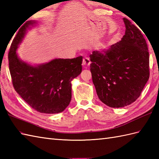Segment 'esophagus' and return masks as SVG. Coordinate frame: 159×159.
<instances>
[{
	"mask_svg": "<svg viewBox=\"0 0 159 159\" xmlns=\"http://www.w3.org/2000/svg\"><path fill=\"white\" fill-rule=\"evenodd\" d=\"M91 63V61H90V59L88 58V57H85V58L83 59V66L84 67H87Z\"/></svg>",
	"mask_w": 159,
	"mask_h": 159,
	"instance_id": "obj_1",
	"label": "esophagus"
}]
</instances>
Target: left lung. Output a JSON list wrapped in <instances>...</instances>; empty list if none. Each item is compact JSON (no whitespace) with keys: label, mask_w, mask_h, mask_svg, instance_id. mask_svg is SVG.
<instances>
[{"label":"left lung","mask_w":159,"mask_h":159,"mask_svg":"<svg viewBox=\"0 0 159 159\" xmlns=\"http://www.w3.org/2000/svg\"><path fill=\"white\" fill-rule=\"evenodd\" d=\"M126 31L121 41L90 55V70L99 99L121 108L134 102L149 79V52L140 30L123 18Z\"/></svg>","instance_id":"obj_1"}]
</instances>
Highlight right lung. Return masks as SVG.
I'll use <instances>...</instances> for the list:
<instances>
[{"label":"right lung","mask_w":159,"mask_h":159,"mask_svg":"<svg viewBox=\"0 0 159 159\" xmlns=\"http://www.w3.org/2000/svg\"><path fill=\"white\" fill-rule=\"evenodd\" d=\"M35 21H27L17 33L10 46L8 58L12 83L16 92L39 113L62 112L72 98L71 81L82 72L83 57L55 59L33 66L20 59L16 50L27 29Z\"/></svg>","instance_id":"obj_1"}]
</instances>
